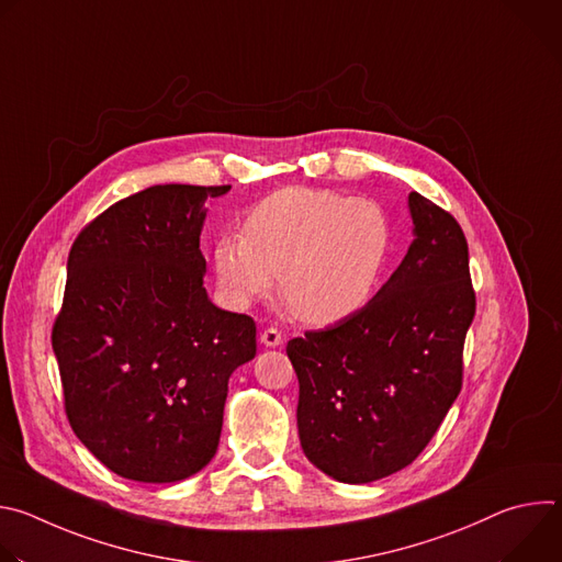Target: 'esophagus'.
I'll return each mask as SVG.
<instances>
[{
    "mask_svg": "<svg viewBox=\"0 0 562 562\" xmlns=\"http://www.w3.org/2000/svg\"><path fill=\"white\" fill-rule=\"evenodd\" d=\"M260 342H262L265 347H280V345H282V334H280L278 329L269 327V329H265V331L260 334Z\"/></svg>",
    "mask_w": 562,
    "mask_h": 562,
    "instance_id": "1",
    "label": "esophagus"
}]
</instances>
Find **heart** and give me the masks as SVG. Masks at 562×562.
<instances>
[{
    "mask_svg": "<svg viewBox=\"0 0 562 562\" xmlns=\"http://www.w3.org/2000/svg\"><path fill=\"white\" fill-rule=\"evenodd\" d=\"M389 251L384 211L364 198L289 187L258 202L243 233L213 249L222 293L235 306L265 295L278 276L286 308L306 325H334L371 297Z\"/></svg>",
    "mask_w": 562,
    "mask_h": 562,
    "instance_id": "obj_1",
    "label": "heart"
}]
</instances>
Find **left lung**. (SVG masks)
Here are the masks:
<instances>
[{
    "label": "left lung",
    "mask_w": 562,
    "mask_h": 562,
    "mask_svg": "<svg viewBox=\"0 0 562 562\" xmlns=\"http://www.w3.org/2000/svg\"><path fill=\"white\" fill-rule=\"evenodd\" d=\"M414 235L373 300L286 345L304 456L349 485L412 464L462 386L475 313L467 239L451 213L409 193Z\"/></svg>",
    "instance_id": "obj_1"
}]
</instances>
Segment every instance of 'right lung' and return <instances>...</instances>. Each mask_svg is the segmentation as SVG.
I'll use <instances>...</instances> for the list:
<instances>
[{
	"mask_svg": "<svg viewBox=\"0 0 562 562\" xmlns=\"http://www.w3.org/2000/svg\"><path fill=\"white\" fill-rule=\"evenodd\" d=\"M231 187L157 184L89 222L68 254L53 325L64 409L111 471L178 483L217 451L231 373L256 323L204 289L206 204Z\"/></svg>",
	"mask_w": 562,
	"mask_h": 562,
	"instance_id": "right-lung-1",
	"label": "right lung"
}]
</instances>
